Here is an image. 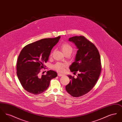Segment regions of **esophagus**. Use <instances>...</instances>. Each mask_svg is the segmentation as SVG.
<instances>
[{
    "label": "esophagus",
    "mask_w": 122,
    "mask_h": 122,
    "mask_svg": "<svg viewBox=\"0 0 122 122\" xmlns=\"http://www.w3.org/2000/svg\"><path fill=\"white\" fill-rule=\"evenodd\" d=\"M64 76V74H60V73H58V76Z\"/></svg>",
    "instance_id": "1"
}]
</instances>
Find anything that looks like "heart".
<instances>
[{"mask_svg":"<svg viewBox=\"0 0 122 122\" xmlns=\"http://www.w3.org/2000/svg\"><path fill=\"white\" fill-rule=\"evenodd\" d=\"M61 49L64 54H70L72 52L73 48L72 46L68 43H65L63 44L61 46ZM66 65L62 64L61 63H57L53 65V68L59 72H63L64 70Z\"/></svg>","mask_w":122,"mask_h":122,"instance_id":"b5f03b06","label":"heart"}]
</instances>
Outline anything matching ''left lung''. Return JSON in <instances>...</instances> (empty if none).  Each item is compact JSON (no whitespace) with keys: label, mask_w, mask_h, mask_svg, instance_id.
<instances>
[{"label":"left lung","mask_w":122,"mask_h":122,"mask_svg":"<svg viewBox=\"0 0 122 122\" xmlns=\"http://www.w3.org/2000/svg\"><path fill=\"white\" fill-rule=\"evenodd\" d=\"M69 41L78 49L75 62L70 66L77 78L68 75L71 81L66 86L67 92L74 97H79L89 92L96 85L101 71V58L97 48L84 36H75Z\"/></svg>","instance_id":"left-lung-1"}]
</instances>
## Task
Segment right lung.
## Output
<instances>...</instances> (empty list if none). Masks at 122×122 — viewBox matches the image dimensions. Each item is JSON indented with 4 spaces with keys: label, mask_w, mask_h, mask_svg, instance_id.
Instances as JSON below:
<instances>
[{
    "label": "right lung",
    "mask_w": 122,
    "mask_h": 122,
    "mask_svg": "<svg viewBox=\"0 0 122 122\" xmlns=\"http://www.w3.org/2000/svg\"><path fill=\"white\" fill-rule=\"evenodd\" d=\"M60 38L59 36L36 41L25 46L20 52L17 63V75L22 87L29 93L38 95L44 92L50 81L57 76V72L51 70L47 71L46 75L40 76L39 73Z\"/></svg>",
    "instance_id": "obj_1"
}]
</instances>
